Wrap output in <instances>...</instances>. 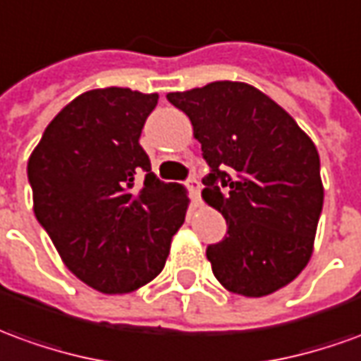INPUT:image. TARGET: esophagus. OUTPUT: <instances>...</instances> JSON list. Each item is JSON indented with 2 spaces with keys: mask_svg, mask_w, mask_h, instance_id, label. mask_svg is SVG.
Here are the masks:
<instances>
[{
  "mask_svg": "<svg viewBox=\"0 0 361 361\" xmlns=\"http://www.w3.org/2000/svg\"><path fill=\"white\" fill-rule=\"evenodd\" d=\"M185 185H188L189 193H191V197L193 201H199V191H201V181L195 178V176H191L188 181H185Z\"/></svg>",
  "mask_w": 361,
  "mask_h": 361,
  "instance_id": "esophagus-1",
  "label": "esophagus"
}]
</instances>
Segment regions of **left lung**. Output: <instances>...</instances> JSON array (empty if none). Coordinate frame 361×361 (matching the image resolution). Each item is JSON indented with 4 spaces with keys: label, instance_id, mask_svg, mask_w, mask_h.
Here are the masks:
<instances>
[{
    "label": "left lung",
    "instance_id": "obj_1",
    "mask_svg": "<svg viewBox=\"0 0 361 361\" xmlns=\"http://www.w3.org/2000/svg\"><path fill=\"white\" fill-rule=\"evenodd\" d=\"M193 125L211 172L203 199L228 224L207 246L213 274L233 293L264 297L309 264L324 189L312 140L266 93L213 82L166 95Z\"/></svg>",
    "mask_w": 361,
    "mask_h": 361
}]
</instances>
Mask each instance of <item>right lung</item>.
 <instances>
[{
  "instance_id": "right-lung-1",
  "label": "right lung",
  "mask_w": 361,
  "mask_h": 361,
  "mask_svg": "<svg viewBox=\"0 0 361 361\" xmlns=\"http://www.w3.org/2000/svg\"><path fill=\"white\" fill-rule=\"evenodd\" d=\"M158 93L105 87L78 95L32 150L35 216L66 268L102 293H130L162 271L188 211L138 138Z\"/></svg>"
}]
</instances>
